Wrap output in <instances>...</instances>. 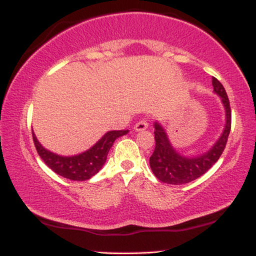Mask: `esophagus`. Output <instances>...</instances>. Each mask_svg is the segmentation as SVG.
Returning a JSON list of instances; mask_svg holds the SVG:
<instances>
[{"label": "esophagus", "instance_id": "obj_1", "mask_svg": "<svg viewBox=\"0 0 256 256\" xmlns=\"http://www.w3.org/2000/svg\"><path fill=\"white\" fill-rule=\"evenodd\" d=\"M147 128H148V123H147L146 120H139L138 123L134 125V130H136V131H138V132L139 131H144V130H146Z\"/></svg>", "mask_w": 256, "mask_h": 256}]
</instances>
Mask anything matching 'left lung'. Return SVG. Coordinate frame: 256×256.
Listing matches in <instances>:
<instances>
[{
  "label": "left lung",
  "mask_w": 256,
  "mask_h": 256,
  "mask_svg": "<svg viewBox=\"0 0 256 256\" xmlns=\"http://www.w3.org/2000/svg\"><path fill=\"white\" fill-rule=\"evenodd\" d=\"M212 86L214 92L222 98L225 108L226 122L222 136L208 152L195 156H182L172 147L167 133L159 122L154 123L156 150L150 158V166L153 174L161 182L167 184H184L192 182L205 174L224 152L231 131V108L225 88L216 78H212Z\"/></svg>",
  "instance_id": "8db88e82"
}]
</instances>
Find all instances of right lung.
<instances>
[{
    "label": "right lung",
    "instance_id": "obj_1",
    "mask_svg": "<svg viewBox=\"0 0 256 256\" xmlns=\"http://www.w3.org/2000/svg\"><path fill=\"white\" fill-rule=\"evenodd\" d=\"M128 132V130L106 132L90 148L84 150V153L72 156H58L51 150L44 148L38 142L34 131H32V136H34V142L39 156L53 172L64 178L73 180V181H86L102 169L114 140L126 134Z\"/></svg>",
    "mask_w": 256,
    "mask_h": 256
}]
</instances>
